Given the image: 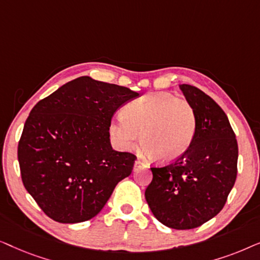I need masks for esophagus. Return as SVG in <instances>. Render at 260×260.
I'll list each match as a JSON object with an SVG mask.
<instances>
[{
  "mask_svg": "<svg viewBox=\"0 0 260 260\" xmlns=\"http://www.w3.org/2000/svg\"><path fill=\"white\" fill-rule=\"evenodd\" d=\"M141 167H145V168H148V165L147 163L140 161V159H137V161L135 162V168H141Z\"/></svg>",
  "mask_w": 260,
  "mask_h": 260,
  "instance_id": "1",
  "label": "esophagus"
}]
</instances>
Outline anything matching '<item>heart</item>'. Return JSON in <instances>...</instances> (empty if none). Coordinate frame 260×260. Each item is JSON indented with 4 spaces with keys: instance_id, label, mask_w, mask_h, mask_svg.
<instances>
[{
    "instance_id": "b5f03b06",
    "label": "heart",
    "mask_w": 260,
    "mask_h": 260,
    "mask_svg": "<svg viewBox=\"0 0 260 260\" xmlns=\"http://www.w3.org/2000/svg\"><path fill=\"white\" fill-rule=\"evenodd\" d=\"M195 130L193 106L167 91L135 99L123 109V117L110 124V133L120 147L133 148L141 135L143 150L157 162L181 157L189 149Z\"/></svg>"
}]
</instances>
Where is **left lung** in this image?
Segmentation results:
<instances>
[{"label": "left lung", "instance_id": "8db88e82", "mask_svg": "<svg viewBox=\"0 0 260 260\" xmlns=\"http://www.w3.org/2000/svg\"><path fill=\"white\" fill-rule=\"evenodd\" d=\"M193 106L197 130L184 154L162 168H151L145 200L159 222L191 230L218 214L237 179L238 143L223 110L191 85H180Z\"/></svg>", "mask_w": 260, "mask_h": 260}]
</instances>
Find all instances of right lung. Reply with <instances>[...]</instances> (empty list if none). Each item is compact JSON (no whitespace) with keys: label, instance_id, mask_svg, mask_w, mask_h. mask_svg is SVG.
<instances>
[{"label":"right lung","instance_id":"add662e5","mask_svg":"<svg viewBox=\"0 0 260 260\" xmlns=\"http://www.w3.org/2000/svg\"><path fill=\"white\" fill-rule=\"evenodd\" d=\"M140 93L91 77L69 81L31 109L21 135V177L54 221L77 223L98 214L136 156L113 150L110 124Z\"/></svg>","mask_w":260,"mask_h":260}]
</instances>
